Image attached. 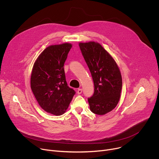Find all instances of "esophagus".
<instances>
[{"mask_svg": "<svg viewBox=\"0 0 159 159\" xmlns=\"http://www.w3.org/2000/svg\"><path fill=\"white\" fill-rule=\"evenodd\" d=\"M82 89H79L77 90V94H82Z\"/></svg>", "mask_w": 159, "mask_h": 159, "instance_id": "obj_1", "label": "esophagus"}]
</instances>
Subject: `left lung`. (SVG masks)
<instances>
[{"instance_id":"8db88e82","label":"left lung","mask_w":159,"mask_h":159,"mask_svg":"<svg viewBox=\"0 0 159 159\" xmlns=\"http://www.w3.org/2000/svg\"><path fill=\"white\" fill-rule=\"evenodd\" d=\"M79 44L94 85V94L88 98L90 109L94 114L104 115L114 109L120 101L122 89L120 69L99 43L89 41Z\"/></svg>"}]
</instances>
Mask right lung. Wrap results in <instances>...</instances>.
<instances>
[{
  "label": "right lung",
  "instance_id": "right-lung-1",
  "mask_svg": "<svg viewBox=\"0 0 159 159\" xmlns=\"http://www.w3.org/2000/svg\"><path fill=\"white\" fill-rule=\"evenodd\" d=\"M72 44L50 45L36 60L31 76V88L40 106L55 116L63 115L75 94L67 85L63 66Z\"/></svg>",
  "mask_w": 159,
  "mask_h": 159
}]
</instances>
